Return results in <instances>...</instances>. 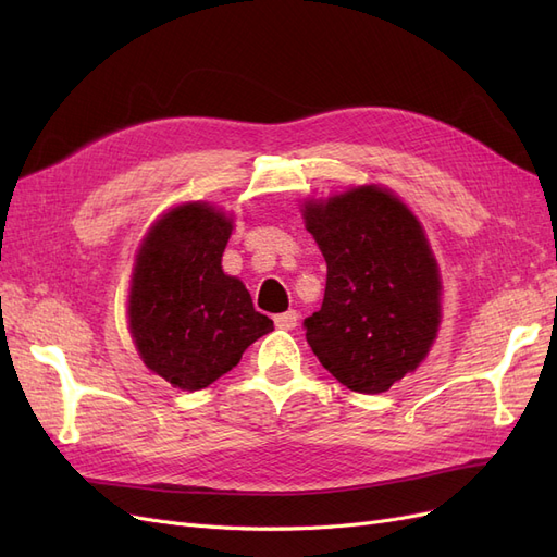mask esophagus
Segmentation results:
<instances>
[{
    "instance_id": "1",
    "label": "esophagus",
    "mask_w": 557,
    "mask_h": 557,
    "mask_svg": "<svg viewBox=\"0 0 557 557\" xmlns=\"http://www.w3.org/2000/svg\"><path fill=\"white\" fill-rule=\"evenodd\" d=\"M297 320H299V313L295 309H288L285 313H278L274 318V323L278 330H295L297 327Z\"/></svg>"
}]
</instances>
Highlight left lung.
<instances>
[{
    "mask_svg": "<svg viewBox=\"0 0 557 557\" xmlns=\"http://www.w3.org/2000/svg\"><path fill=\"white\" fill-rule=\"evenodd\" d=\"M305 221L327 262L307 342L350 391L385 393L423 362L440 327L442 283L423 227L376 185L313 201Z\"/></svg>",
    "mask_w": 557,
    "mask_h": 557,
    "instance_id": "8db88e82",
    "label": "left lung"
}]
</instances>
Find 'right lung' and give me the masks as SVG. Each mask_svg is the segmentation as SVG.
<instances>
[{"mask_svg":"<svg viewBox=\"0 0 557 557\" xmlns=\"http://www.w3.org/2000/svg\"><path fill=\"white\" fill-rule=\"evenodd\" d=\"M232 221L209 205H183L148 232L134 267L129 330L141 360L183 391H201L237 367L274 330L246 285L221 267Z\"/></svg>","mask_w":557,"mask_h":557,"instance_id":"add662e5","label":"right lung"}]
</instances>
